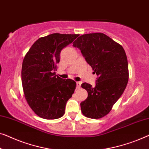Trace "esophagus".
<instances>
[{"label": "esophagus", "mask_w": 149, "mask_h": 149, "mask_svg": "<svg viewBox=\"0 0 149 149\" xmlns=\"http://www.w3.org/2000/svg\"><path fill=\"white\" fill-rule=\"evenodd\" d=\"M81 82H77V89H79L81 87Z\"/></svg>", "instance_id": "obj_1"}]
</instances>
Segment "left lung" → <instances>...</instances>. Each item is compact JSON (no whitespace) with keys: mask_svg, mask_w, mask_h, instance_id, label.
Instances as JSON below:
<instances>
[{"mask_svg":"<svg viewBox=\"0 0 149 149\" xmlns=\"http://www.w3.org/2000/svg\"><path fill=\"white\" fill-rule=\"evenodd\" d=\"M97 75L95 86L84 83L88 97L81 103L86 117L99 119L107 115L121 97L128 81V64L123 47L102 33L82 35L73 42Z\"/></svg>","mask_w":149,"mask_h":149,"instance_id":"1","label":"left lung"}]
</instances>
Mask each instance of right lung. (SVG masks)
<instances>
[{"label": "right lung", "mask_w": 149, "mask_h": 149, "mask_svg": "<svg viewBox=\"0 0 149 149\" xmlns=\"http://www.w3.org/2000/svg\"><path fill=\"white\" fill-rule=\"evenodd\" d=\"M79 34L52 33L40 38L23 59L21 81L27 102L40 118L54 120L64 115L76 82L55 75L60 53Z\"/></svg>", "instance_id": "add662e5"}]
</instances>
